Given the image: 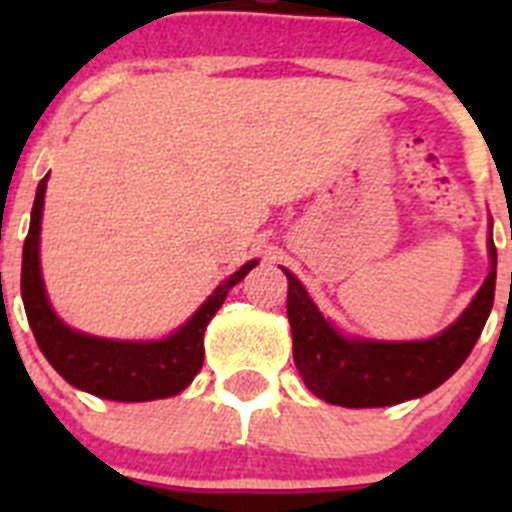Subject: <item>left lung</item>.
I'll list each match as a JSON object with an SVG mask.
<instances>
[{"mask_svg":"<svg viewBox=\"0 0 512 512\" xmlns=\"http://www.w3.org/2000/svg\"><path fill=\"white\" fill-rule=\"evenodd\" d=\"M492 269L459 320L428 341H364L338 333L315 307L295 274H287V318L295 366L307 390L341 408H384L433 392L472 354L495 302L497 248Z\"/></svg>","mask_w":512,"mask_h":512,"instance_id":"1","label":"left lung"}]
</instances>
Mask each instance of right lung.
I'll use <instances>...</instances> for the list:
<instances>
[{
	"label": "right lung",
	"instance_id": "add662e5",
	"mask_svg": "<svg viewBox=\"0 0 512 512\" xmlns=\"http://www.w3.org/2000/svg\"><path fill=\"white\" fill-rule=\"evenodd\" d=\"M45 182L35 192L30 230L22 246V302L40 351L51 366L76 390L117 402H148L179 395L189 387L205 361V328L230 289L259 261L253 259L230 274L182 328L161 341H110L71 330L53 312L40 274V217H43Z\"/></svg>",
	"mask_w": 512,
	"mask_h": 512
}]
</instances>
